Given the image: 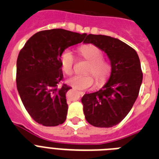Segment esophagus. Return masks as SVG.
<instances>
[{
	"mask_svg": "<svg viewBox=\"0 0 159 159\" xmlns=\"http://www.w3.org/2000/svg\"><path fill=\"white\" fill-rule=\"evenodd\" d=\"M79 95H80V96H83V95H84V92H78Z\"/></svg>",
	"mask_w": 159,
	"mask_h": 159,
	"instance_id": "34e87169",
	"label": "esophagus"
}]
</instances>
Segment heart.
I'll return each mask as SVG.
<instances>
[{
	"label": "heart",
	"mask_w": 159,
	"mask_h": 159,
	"mask_svg": "<svg viewBox=\"0 0 159 159\" xmlns=\"http://www.w3.org/2000/svg\"><path fill=\"white\" fill-rule=\"evenodd\" d=\"M80 55L85 60H88L87 72L92 73L98 84H102L106 81L109 75L111 67L109 64L102 60V52L101 49L93 44H87L81 46L79 49ZM75 58L72 52L66 49L60 55V64L64 72L67 75H71L73 72V65ZM93 77L92 75H74L67 80V84L77 89H88L93 84Z\"/></svg>",
	"instance_id": "heart-1"
}]
</instances>
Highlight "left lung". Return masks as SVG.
<instances>
[{"label":"left lung","instance_id":"obj_1","mask_svg":"<svg viewBox=\"0 0 159 159\" xmlns=\"http://www.w3.org/2000/svg\"><path fill=\"white\" fill-rule=\"evenodd\" d=\"M84 42L104 52L111 67L103 87L83 96L84 116L94 127H111L127 116L137 99L143 82L139 58L134 49L117 38L89 34Z\"/></svg>","mask_w":159,"mask_h":159}]
</instances>
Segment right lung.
<instances>
[{"label":"right lung","instance_id":"right-lung-1","mask_svg":"<svg viewBox=\"0 0 159 159\" xmlns=\"http://www.w3.org/2000/svg\"><path fill=\"white\" fill-rule=\"evenodd\" d=\"M86 36L62 29L40 31L31 36L20 52L16 87L25 109L36 123L55 127L66 120V93L71 88L59 86L64 78L60 55Z\"/></svg>","mask_w":159,"mask_h":159}]
</instances>
